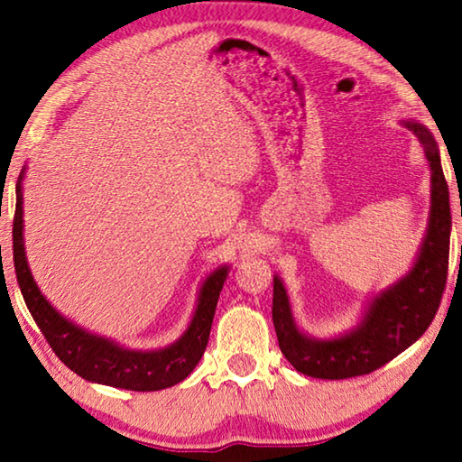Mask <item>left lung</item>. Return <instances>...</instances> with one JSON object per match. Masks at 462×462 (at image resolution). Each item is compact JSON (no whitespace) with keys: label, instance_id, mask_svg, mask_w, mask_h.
Wrapping results in <instances>:
<instances>
[{"label":"left lung","instance_id":"obj_1","mask_svg":"<svg viewBox=\"0 0 462 462\" xmlns=\"http://www.w3.org/2000/svg\"><path fill=\"white\" fill-rule=\"evenodd\" d=\"M424 144L432 169V209L420 256L408 277L397 281L371 303L363 324L334 340L303 336L291 318L285 287L273 279V324L279 348L295 371L316 379H350L369 374L411 346L432 324L448 279L450 198L442 173L440 154L430 132L416 122H405Z\"/></svg>","mask_w":462,"mask_h":462}]
</instances>
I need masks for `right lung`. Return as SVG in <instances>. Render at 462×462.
Segmentation results:
<instances>
[{"label":"right lung","mask_w":462,"mask_h":462,"mask_svg":"<svg viewBox=\"0 0 462 462\" xmlns=\"http://www.w3.org/2000/svg\"><path fill=\"white\" fill-rule=\"evenodd\" d=\"M22 228H24L22 226V185L18 183V187H15V214L12 232L15 277H18L20 291L24 295V301L34 322L41 328L46 342L51 344L54 355L69 369L88 381L130 391L165 389L183 381L195 369V365L206 353L217 297H220L228 269H217L206 279L199 293L198 310H195L191 324L181 338L167 348L154 350V353H136V350L120 348L114 342L81 330V328L62 318L44 300L34 283L32 273L28 269Z\"/></svg>","instance_id":"right-lung-1"}]
</instances>
